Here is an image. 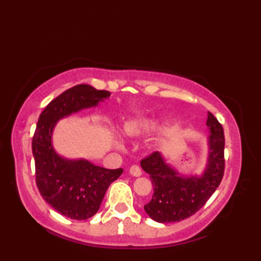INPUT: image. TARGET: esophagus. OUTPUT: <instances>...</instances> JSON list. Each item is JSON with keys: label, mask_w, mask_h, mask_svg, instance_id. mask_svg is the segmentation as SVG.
<instances>
[{"label": "esophagus", "mask_w": 261, "mask_h": 261, "mask_svg": "<svg viewBox=\"0 0 261 261\" xmlns=\"http://www.w3.org/2000/svg\"><path fill=\"white\" fill-rule=\"evenodd\" d=\"M129 171H130L131 175H134L136 177H139L141 175V169L138 165H132L130 169H129Z\"/></svg>", "instance_id": "34e87169"}]
</instances>
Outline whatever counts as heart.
Listing matches in <instances>:
<instances>
[{"instance_id":"1","label":"heart","mask_w":261,"mask_h":261,"mask_svg":"<svg viewBox=\"0 0 261 261\" xmlns=\"http://www.w3.org/2000/svg\"><path fill=\"white\" fill-rule=\"evenodd\" d=\"M156 126V123L152 121L149 120H135V121H129L123 125V131L126 136L129 137H135L139 136L141 134H145V132L153 129ZM116 146L119 148H122V141L118 140L116 141Z\"/></svg>"}]
</instances>
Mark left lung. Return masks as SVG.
Returning <instances> with one entry per match:
<instances>
[{"mask_svg":"<svg viewBox=\"0 0 261 261\" xmlns=\"http://www.w3.org/2000/svg\"><path fill=\"white\" fill-rule=\"evenodd\" d=\"M208 159L201 177H182L165 163L158 151L141 160L153 185L151 201L145 205L150 218L160 223L178 222L203 207L219 187L224 175V131L218 119L207 112Z\"/></svg>","mask_w":261,"mask_h":261,"instance_id":"left-lung-1","label":"left lung"}]
</instances>
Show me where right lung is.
I'll return each instance as SVG.
<instances>
[{
  "label": "right lung",
  "mask_w": 261,
  "mask_h": 261,
  "mask_svg": "<svg viewBox=\"0 0 261 261\" xmlns=\"http://www.w3.org/2000/svg\"><path fill=\"white\" fill-rule=\"evenodd\" d=\"M110 92L87 85H76L54 98L39 116L32 139L36 184L43 199L73 220H86L95 214L108 187L123 169H107L87 160H68L58 156L51 145L55 124L64 116L92 108L110 96Z\"/></svg>",
  "instance_id": "obj_1"
}]
</instances>
